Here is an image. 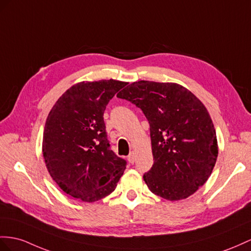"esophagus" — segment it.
I'll return each mask as SVG.
<instances>
[{
  "label": "esophagus",
  "mask_w": 251,
  "mask_h": 251,
  "mask_svg": "<svg viewBox=\"0 0 251 251\" xmlns=\"http://www.w3.org/2000/svg\"><path fill=\"white\" fill-rule=\"evenodd\" d=\"M127 160H128V161H129V163H133L134 161H136V155H134V152H133V151H132V152H130L129 155H128Z\"/></svg>",
  "instance_id": "obj_1"
}]
</instances>
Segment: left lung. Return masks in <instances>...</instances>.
<instances>
[{
	"label": "left lung",
	"mask_w": 251,
	"mask_h": 251,
	"mask_svg": "<svg viewBox=\"0 0 251 251\" xmlns=\"http://www.w3.org/2000/svg\"><path fill=\"white\" fill-rule=\"evenodd\" d=\"M117 96L141 108L150 123L153 164L143 176L149 189L171 201L194 194L208 180L218 155L207 108L176 82L134 81Z\"/></svg>",
	"instance_id": "1"
}]
</instances>
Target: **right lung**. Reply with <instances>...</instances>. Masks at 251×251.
<instances>
[{
    "label": "right lung",
    "mask_w": 251,
    "mask_h": 251,
    "mask_svg": "<svg viewBox=\"0 0 251 251\" xmlns=\"http://www.w3.org/2000/svg\"><path fill=\"white\" fill-rule=\"evenodd\" d=\"M127 82L80 81L68 89L48 115L42 153L53 180L68 195L94 202L117 188L126 161L109 149L104 111Z\"/></svg>",
    "instance_id": "1"
}]
</instances>
